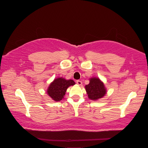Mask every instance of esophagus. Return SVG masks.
<instances>
[{
  "label": "esophagus",
  "mask_w": 148,
  "mask_h": 148,
  "mask_svg": "<svg viewBox=\"0 0 148 148\" xmlns=\"http://www.w3.org/2000/svg\"><path fill=\"white\" fill-rule=\"evenodd\" d=\"M76 82H77V84H78V85H79V86H81L82 84V81H79V80H77V81H76Z\"/></svg>",
  "instance_id": "34e87169"
}]
</instances>
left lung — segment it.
<instances>
[{"label": "left lung", "instance_id": "left-lung-1", "mask_svg": "<svg viewBox=\"0 0 148 148\" xmlns=\"http://www.w3.org/2000/svg\"><path fill=\"white\" fill-rule=\"evenodd\" d=\"M85 88L88 98L93 101L102 98L107 93L103 83L97 77L91 78L90 83L85 86Z\"/></svg>", "mask_w": 148, "mask_h": 148}]
</instances>
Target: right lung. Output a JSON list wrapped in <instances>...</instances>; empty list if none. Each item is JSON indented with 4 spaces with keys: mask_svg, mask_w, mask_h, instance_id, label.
<instances>
[{
    "mask_svg": "<svg viewBox=\"0 0 148 148\" xmlns=\"http://www.w3.org/2000/svg\"><path fill=\"white\" fill-rule=\"evenodd\" d=\"M75 82L73 79H66L62 77L57 78L50 84L47 90V94L55 101H60L66 94L69 87L74 86Z\"/></svg>",
    "mask_w": 148,
    "mask_h": 148,
    "instance_id": "add662e5",
    "label": "right lung"
}]
</instances>
